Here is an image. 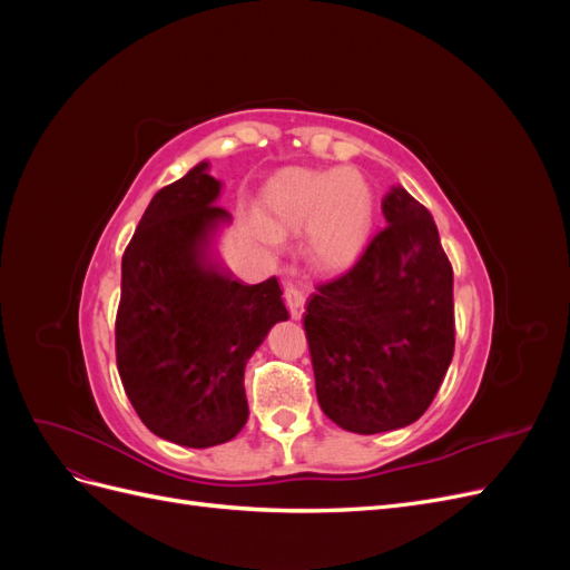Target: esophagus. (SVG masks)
<instances>
[{
	"label": "esophagus",
	"mask_w": 570,
	"mask_h": 570,
	"mask_svg": "<svg viewBox=\"0 0 570 570\" xmlns=\"http://www.w3.org/2000/svg\"><path fill=\"white\" fill-rule=\"evenodd\" d=\"M283 295H285V304L289 308V316L292 318H302L304 314V304H306V295H304V287L295 281H287L283 287Z\"/></svg>",
	"instance_id": "esophagus-1"
}]
</instances>
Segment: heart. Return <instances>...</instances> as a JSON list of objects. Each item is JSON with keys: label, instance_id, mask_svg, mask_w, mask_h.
<instances>
[{"label": "heart", "instance_id": "1", "mask_svg": "<svg viewBox=\"0 0 570 570\" xmlns=\"http://www.w3.org/2000/svg\"><path fill=\"white\" fill-rule=\"evenodd\" d=\"M264 223L254 235L275 245V235L306 228V256L321 271H342L364 252L375 223V195L356 168H289L275 176L262 197Z\"/></svg>", "mask_w": 570, "mask_h": 570}]
</instances>
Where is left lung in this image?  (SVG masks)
I'll list each match as a JSON object with an SVG mask.
<instances>
[{"instance_id":"left-lung-1","label":"left lung","mask_w":570,"mask_h":570,"mask_svg":"<svg viewBox=\"0 0 570 570\" xmlns=\"http://www.w3.org/2000/svg\"><path fill=\"white\" fill-rule=\"evenodd\" d=\"M383 214L387 226L304 314L318 404L358 435L419 421L454 356V273L435 220L404 187Z\"/></svg>"}]
</instances>
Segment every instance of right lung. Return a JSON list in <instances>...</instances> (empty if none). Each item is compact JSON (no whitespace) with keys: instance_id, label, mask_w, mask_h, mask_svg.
<instances>
[{"instance_id":"right-lung-1","label":"right lung","mask_w":570,"mask_h":570,"mask_svg":"<svg viewBox=\"0 0 570 570\" xmlns=\"http://www.w3.org/2000/svg\"><path fill=\"white\" fill-rule=\"evenodd\" d=\"M202 161L151 197L120 264L116 364L137 416L168 442L214 446L247 423L245 366L289 314L278 278L247 285L209 254L230 216Z\"/></svg>"}]
</instances>
